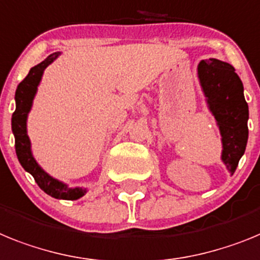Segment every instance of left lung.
Returning a JSON list of instances; mask_svg holds the SVG:
<instances>
[{
    "label": "left lung",
    "mask_w": 260,
    "mask_h": 260,
    "mask_svg": "<svg viewBox=\"0 0 260 260\" xmlns=\"http://www.w3.org/2000/svg\"><path fill=\"white\" fill-rule=\"evenodd\" d=\"M198 77L207 106L220 129L221 161L233 175L249 139V106L234 68L217 58L199 62Z\"/></svg>",
    "instance_id": "8db88e82"
}]
</instances>
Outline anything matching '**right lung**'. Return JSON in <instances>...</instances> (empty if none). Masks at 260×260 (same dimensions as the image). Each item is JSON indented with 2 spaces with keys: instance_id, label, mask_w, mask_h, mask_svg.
<instances>
[{
  "instance_id": "1",
  "label": "right lung",
  "mask_w": 260,
  "mask_h": 260,
  "mask_svg": "<svg viewBox=\"0 0 260 260\" xmlns=\"http://www.w3.org/2000/svg\"><path fill=\"white\" fill-rule=\"evenodd\" d=\"M60 55L61 52H55L49 55L44 61L31 68L26 78L18 85L15 91V111L11 116V129L15 139V153L18 161L27 173L32 175L38 186L52 198L61 199V200H77L82 198L87 192V189L82 187H68L64 182H60L43 170L34 158L30 137L27 135V117L32 107L34 98L42 81L43 73L46 68L55 61Z\"/></svg>"
}]
</instances>
